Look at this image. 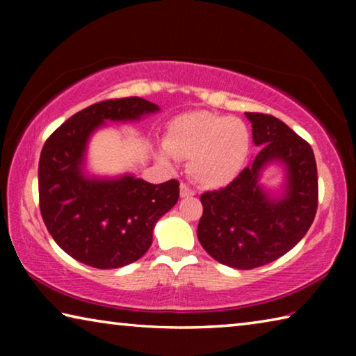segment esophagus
Listing matches in <instances>:
<instances>
[{"label": "esophagus", "instance_id": "34e87169", "mask_svg": "<svg viewBox=\"0 0 356 356\" xmlns=\"http://www.w3.org/2000/svg\"><path fill=\"white\" fill-rule=\"evenodd\" d=\"M195 195H196V191L193 190V188H190L188 185L180 184V196H182V197H191V196H195Z\"/></svg>", "mask_w": 356, "mask_h": 356}]
</instances>
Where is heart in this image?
<instances>
[{
  "label": "heart",
  "instance_id": "b5f03b06",
  "mask_svg": "<svg viewBox=\"0 0 356 356\" xmlns=\"http://www.w3.org/2000/svg\"><path fill=\"white\" fill-rule=\"evenodd\" d=\"M251 135L243 120L209 111L174 118L160 159H188V174L204 188H221L236 179L248 159Z\"/></svg>",
  "mask_w": 356,
  "mask_h": 356
}]
</instances>
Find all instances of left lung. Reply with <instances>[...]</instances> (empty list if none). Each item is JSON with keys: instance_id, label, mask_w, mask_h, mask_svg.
<instances>
[{"instance_id": "left-lung-1", "label": "left lung", "mask_w": 356, "mask_h": 356, "mask_svg": "<svg viewBox=\"0 0 356 356\" xmlns=\"http://www.w3.org/2000/svg\"><path fill=\"white\" fill-rule=\"evenodd\" d=\"M245 114L261 150L225 188L204 193L197 225L202 248L215 261L238 270L262 267L291 251L314 221L318 197L309 144L272 114ZM273 161L286 168L281 197H270L258 185L261 170Z\"/></svg>"}]
</instances>
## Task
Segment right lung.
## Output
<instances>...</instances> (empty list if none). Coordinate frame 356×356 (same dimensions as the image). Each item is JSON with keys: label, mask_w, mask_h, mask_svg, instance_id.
<instances>
[{"label": "right lung", "mask_w": 356, "mask_h": 356, "mask_svg": "<svg viewBox=\"0 0 356 356\" xmlns=\"http://www.w3.org/2000/svg\"><path fill=\"white\" fill-rule=\"evenodd\" d=\"M160 108L141 97L105 100L78 111L45 141L39 160V204L55 242L95 268H119L146 254L155 222L176 206L179 182L149 184L131 174L86 176L88 141L105 122L138 120Z\"/></svg>", "instance_id": "add662e5"}]
</instances>
